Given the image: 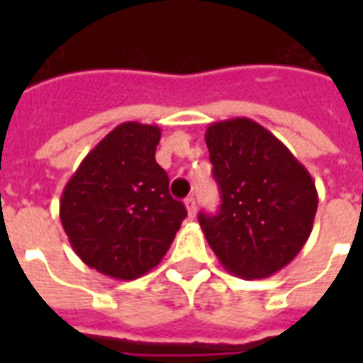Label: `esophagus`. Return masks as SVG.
Listing matches in <instances>:
<instances>
[{"instance_id": "obj_1", "label": "esophagus", "mask_w": 363, "mask_h": 363, "mask_svg": "<svg viewBox=\"0 0 363 363\" xmlns=\"http://www.w3.org/2000/svg\"><path fill=\"white\" fill-rule=\"evenodd\" d=\"M184 207H186V213H188V218L192 220L194 216H196V198H186L184 199Z\"/></svg>"}]
</instances>
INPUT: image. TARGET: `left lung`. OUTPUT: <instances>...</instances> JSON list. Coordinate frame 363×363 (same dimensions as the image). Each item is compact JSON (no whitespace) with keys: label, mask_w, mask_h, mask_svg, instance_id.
Instances as JSON below:
<instances>
[{"label":"left lung","mask_w":363,"mask_h":363,"mask_svg":"<svg viewBox=\"0 0 363 363\" xmlns=\"http://www.w3.org/2000/svg\"><path fill=\"white\" fill-rule=\"evenodd\" d=\"M222 205L199 226L224 269L265 279L292 262L313 230L318 194L303 164L269 130L230 118L205 131Z\"/></svg>","instance_id":"8db88e82"}]
</instances>
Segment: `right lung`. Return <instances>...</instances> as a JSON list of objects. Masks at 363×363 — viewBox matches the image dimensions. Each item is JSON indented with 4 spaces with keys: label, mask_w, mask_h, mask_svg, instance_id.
Here are the masks:
<instances>
[{
    "label": "right lung",
    "mask_w": 363,
    "mask_h": 363,
    "mask_svg": "<svg viewBox=\"0 0 363 363\" xmlns=\"http://www.w3.org/2000/svg\"><path fill=\"white\" fill-rule=\"evenodd\" d=\"M162 130L122 122L82 160L60 199V220L79 258L116 281L154 269L186 216L156 164Z\"/></svg>",
    "instance_id": "obj_1"
}]
</instances>
